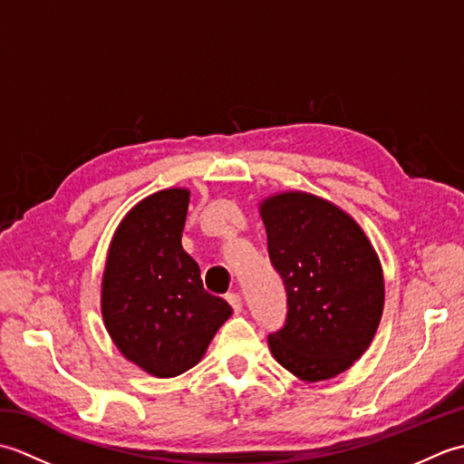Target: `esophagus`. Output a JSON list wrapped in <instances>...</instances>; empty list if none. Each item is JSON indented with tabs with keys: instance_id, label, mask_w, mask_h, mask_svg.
<instances>
[{
	"instance_id": "obj_1",
	"label": "esophagus",
	"mask_w": 464,
	"mask_h": 464,
	"mask_svg": "<svg viewBox=\"0 0 464 464\" xmlns=\"http://www.w3.org/2000/svg\"><path fill=\"white\" fill-rule=\"evenodd\" d=\"M227 303L231 304L235 313H241V307H243V301H241V295L239 293H229L227 295Z\"/></svg>"
}]
</instances>
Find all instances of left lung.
Listing matches in <instances>:
<instances>
[{"label": "left lung", "mask_w": 464, "mask_h": 464, "mask_svg": "<svg viewBox=\"0 0 464 464\" xmlns=\"http://www.w3.org/2000/svg\"><path fill=\"white\" fill-rule=\"evenodd\" d=\"M259 213L271 263L287 289V321L269 334L273 357L301 381L337 377L362 357L379 329V255L349 213L313 193L269 195Z\"/></svg>", "instance_id": "1"}]
</instances>
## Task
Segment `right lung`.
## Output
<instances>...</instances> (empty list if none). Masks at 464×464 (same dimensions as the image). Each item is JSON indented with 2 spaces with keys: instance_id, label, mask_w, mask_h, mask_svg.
Here are the masks:
<instances>
[{
  "instance_id": "right-lung-1",
  "label": "right lung",
  "mask_w": 464,
  "mask_h": 464,
  "mask_svg": "<svg viewBox=\"0 0 464 464\" xmlns=\"http://www.w3.org/2000/svg\"><path fill=\"white\" fill-rule=\"evenodd\" d=\"M189 189L171 187L127 213L107 251L102 281L105 329L127 361L160 379L203 359L233 309L203 289L181 247Z\"/></svg>"
}]
</instances>
